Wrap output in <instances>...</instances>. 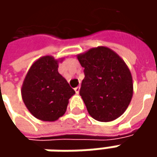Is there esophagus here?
I'll use <instances>...</instances> for the list:
<instances>
[{
    "mask_svg": "<svg viewBox=\"0 0 157 157\" xmlns=\"http://www.w3.org/2000/svg\"><path fill=\"white\" fill-rule=\"evenodd\" d=\"M76 92V94H79V91H80V86H77V87L74 89Z\"/></svg>",
    "mask_w": 157,
    "mask_h": 157,
    "instance_id": "1",
    "label": "esophagus"
}]
</instances>
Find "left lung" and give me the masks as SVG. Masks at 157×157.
I'll return each instance as SVG.
<instances>
[{
    "label": "left lung",
    "instance_id": "left-lung-1",
    "mask_svg": "<svg viewBox=\"0 0 157 157\" xmlns=\"http://www.w3.org/2000/svg\"><path fill=\"white\" fill-rule=\"evenodd\" d=\"M77 57L85 68L79 94L89 114L104 122L123 114L134 93L132 75L123 59L105 46L92 48Z\"/></svg>",
    "mask_w": 157,
    "mask_h": 157
}]
</instances>
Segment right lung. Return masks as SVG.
I'll return each mask as SVG.
<instances>
[{"instance_id": "1", "label": "right lung", "mask_w": 157, "mask_h": 157, "mask_svg": "<svg viewBox=\"0 0 157 157\" xmlns=\"http://www.w3.org/2000/svg\"><path fill=\"white\" fill-rule=\"evenodd\" d=\"M44 56L36 60L28 71L21 86V98L30 113L44 121H55L66 111L69 99L75 94L68 82L58 72V63Z\"/></svg>"}]
</instances>
